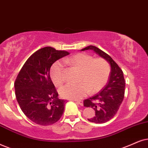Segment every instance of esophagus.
Listing matches in <instances>:
<instances>
[{"instance_id":"obj_1","label":"esophagus","mask_w":148,"mask_h":148,"mask_svg":"<svg viewBox=\"0 0 148 148\" xmlns=\"http://www.w3.org/2000/svg\"><path fill=\"white\" fill-rule=\"evenodd\" d=\"M75 101L76 103H78V104H80V106H83V102L82 100H74Z\"/></svg>"}]
</instances>
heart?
<instances>
[{
    "instance_id": "obj_1",
    "label": "heart",
    "mask_w": 148,
    "mask_h": 148,
    "mask_svg": "<svg viewBox=\"0 0 148 148\" xmlns=\"http://www.w3.org/2000/svg\"><path fill=\"white\" fill-rule=\"evenodd\" d=\"M63 62L80 70L78 78L80 83L67 84L60 89L59 93L63 98L78 100L87 96L89 91H99L106 85L109 78L110 65L102 58L93 59L91 55L78 53L65 58ZM64 67L61 61H56L52 65L50 74L55 85L61 86L64 83Z\"/></svg>"
}]
</instances>
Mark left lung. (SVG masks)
I'll list each match as a JSON object with an SVG mask.
<instances>
[{
    "label": "left lung",
    "instance_id": "1",
    "mask_svg": "<svg viewBox=\"0 0 148 148\" xmlns=\"http://www.w3.org/2000/svg\"><path fill=\"white\" fill-rule=\"evenodd\" d=\"M93 50L110 63L111 72L108 83L97 94L84 100V106L95 110L96 115L88 119L91 122L102 124L116 115L124 98L125 79L121 69L108 54L94 46H89L80 50Z\"/></svg>",
    "mask_w": 148,
    "mask_h": 148
}]
</instances>
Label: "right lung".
I'll use <instances>...</instances> for the list:
<instances>
[{
  "label": "right lung",
  "instance_id": "1",
  "mask_svg": "<svg viewBox=\"0 0 148 148\" xmlns=\"http://www.w3.org/2000/svg\"><path fill=\"white\" fill-rule=\"evenodd\" d=\"M69 52L47 46L37 50L27 59L15 80L16 97L20 107L35 124L48 126L60 119L65 101L58 92L50 76L52 65Z\"/></svg>",
  "mask_w": 148,
  "mask_h": 148
}]
</instances>
